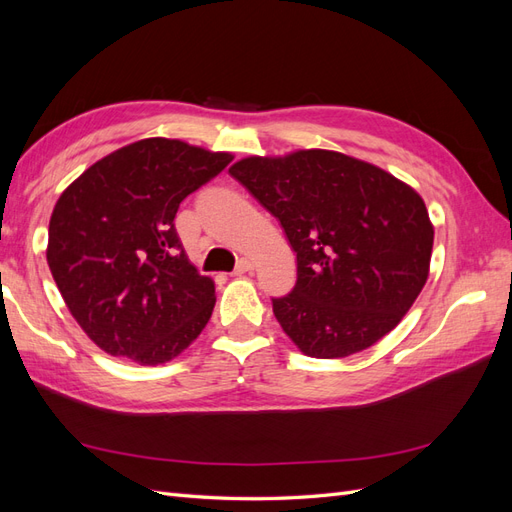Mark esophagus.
Listing matches in <instances>:
<instances>
[{"label":"esophagus","mask_w":512,"mask_h":512,"mask_svg":"<svg viewBox=\"0 0 512 512\" xmlns=\"http://www.w3.org/2000/svg\"><path fill=\"white\" fill-rule=\"evenodd\" d=\"M254 269V265H252V260H247V258H241L239 262H237V267H235V271H232V275H243V273H250Z\"/></svg>","instance_id":"obj_1"}]
</instances>
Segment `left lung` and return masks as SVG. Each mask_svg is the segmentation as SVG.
<instances>
[{"mask_svg": "<svg viewBox=\"0 0 512 512\" xmlns=\"http://www.w3.org/2000/svg\"><path fill=\"white\" fill-rule=\"evenodd\" d=\"M228 173L280 220L297 252V284L273 299V314L303 354L361 352L408 314L433 247L427 207L408 183L329 149L250 156Z\"/></svg>", "mask_w": 512, "mask_h": 512, "instance_id": "1", "label": "left lung"}]
</instances>
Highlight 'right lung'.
<instances>
[{
	"label": "right lung",
	"instance_id": "right-lung-1",
	"mask_svg": "<svg viewBox=\"0 0 512 512\" xmlns=\"http://www.w3.org/2000/svg\"><path fill=\"white\" fill-rule=\"evenodd\" d=\"M230 160L177 138H143L61 192L46 262L70 314L106 354L160 365L207 327L215 284L185 254L175 215Z\"/></svg>",
	"mask_w": 512,
	"mask_h": 512
}]
</instances>
